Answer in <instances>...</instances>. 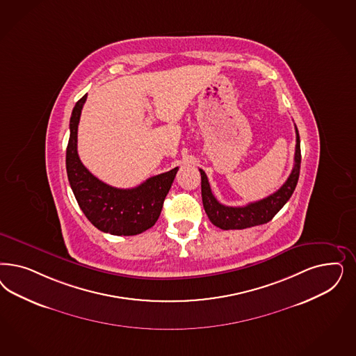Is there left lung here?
Returning <instances> with one entry per match:
<instances>
[{
    "mask_svg": "<svg viewBox=\"0 0 356 356\" xmlns=\"http://www.w3.org/2000/svg\"><path fill=\"white\" fill-rule=\"evenodd\" d=\"M296 128V149H295V165L289 174L286 184H283L276 193L271 194L262 200L249 203L243 207H228L218 203V199L211 191L206 172L199 169L202 175V199L203 207L209 221L220 229H245L255 225H262L268 222L276 213L283 208L293 194L301 163V150H300V136Z\"/></svg>",
    "mask_w": 356,
    "mask_h": 356,
    "instance_id": "8db88e82",
    "label": "left lung"
}]
</instances>
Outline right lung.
<instances>
[{
    "mask_svg": "<svg viewBox=\"0 0 356 356\" xmlns=\"http://www.w3.org/2000/svg\"><path fill=\"white\" fill-rule=\"evenodd\" d=\"M86 94L70 116L67 147V174L72 191L85 216L95 228L114 236H135L152 228L160 218L178 168L150 177L134 188H116L94 177L77 153V129Z\"/></svg>",
    "mask_w": 356,
    "mask_h": 356,
    "instance_id": "1",
    "label": "right lung"
}]
</instances>
